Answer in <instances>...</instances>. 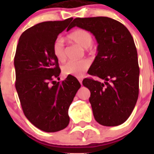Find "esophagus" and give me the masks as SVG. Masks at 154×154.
<instances>
[{"label": "esophagus", "instance_id": "obj_1", "mask_svg": "<svg viewBox=\"0 0 154 154\" xmlns=\"http://www.w3.org/2000/svg\"><path fill=\"white\" fill-rule=\"evenodd\" d=\"M79 79V82H80V83H81L82 84V79Z\"/></svg>", "mask_w": 154, "mask_h": 154}]
</instances>
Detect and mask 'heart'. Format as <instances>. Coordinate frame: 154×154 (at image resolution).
<instances>
[{
	"label": "heart",
	"instance_id": "1",
	"mask_svg": "<svg viewBox=\"0 0 154 154\" xmlns=\"http://www.w3.org/2000/svg\"><path fill=\"white\" fill-rule=\"evenodd\" d=\"M68 38L71 42H74L81 47L86 48L89 52H92L94 48L92 45V34L85 29H76L68 35ZM53 54L57 60L62 62L65 60V46L63 40L58 38L54 42L52 47ZM90 66V62L88 59H81L78 61H69L62 68V72L66 75H74L76 77H82L85 71Z\"/></svg>",
	"mask_w": 154,
	"mask_h": 154
}]
</instances>
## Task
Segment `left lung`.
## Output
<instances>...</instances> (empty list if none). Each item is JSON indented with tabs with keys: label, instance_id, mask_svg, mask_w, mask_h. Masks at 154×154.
I'll return each mask as SVG.
<instances>
[{
	"label": "left lung",
	"instance_id": "1",
	"mask_svg": "<svg viewBox=\"0 0 154 154\" xmlns=\"http://www.w3.org/2000/svg\"><path fill=\"white\" fill-rule=\"evenodd\" d=\"M75 26L90 31L98 42L88 73L104 82L82 81L91 92L95 119L103 126H119L130 117L138 99L140 68L133 37L123 24L107 17H77L70 28Z\"/></svg>",
	"mask_w": 154,
	"mask_h": 154
}]
</instances>
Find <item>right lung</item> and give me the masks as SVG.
Wrapping results in <instances>:
<instances>
[{
	"mask_svg": "<svg viewBox=\"0 0 154 154\" xmlns=\"http://www.w3.org/2000/svg\"><path fill=\"white\" fill-rule=\"evenodd\" d=\"M72 19L35 24L23 32L16 49L15 88L23 112L34 126L48 133L69 125V108L81 87L71 75L62 82L54 80L59 79L61 69L53 44Z\"/></svg>",
	"mask_w": 154,
	"mask_h": 154,
	"instance_id": "right-lung-1",
	"label": "right lung"
}]
</instances>
